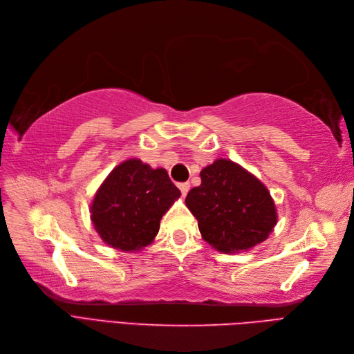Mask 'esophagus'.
Instances as JSON below:
<instances>
[{
    "instance_id": "obj_1",
    "label": "esophagus",
    "mask_w": 354,
    "mask_h": 354,
    "mask_svg": "<svg viewBox=\"0 0 354 354\" xmlns=\"http://www.w3.org/2000/svg\"><path fill=\"white\" fill-rule=\"evenodd\" d=\"M178 188L180 189L182 196H187V192L189 191V182H180V184H178Z\"/></svg>"
}]
</instances>
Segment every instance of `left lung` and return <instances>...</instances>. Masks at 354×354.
I'll list each match as a JSON object with an SVG mask.
<instances>
[{"label":"left lung","mask_w":354,"mask_h":354,"mask_svg":"<svg viewBox=\"0 0 354 354\" xmlns=\"http://www.w3.org/2000/svg\"><path fill=\"white\" fill-rule=\"evenodd\" d=\"M201 185L185 198L206 241L221 252L263 243L277 225L275 204L261 182L231 160L219 158L201 170Z\"/></svg>","instance_id":"obj_1"}]
</instances>
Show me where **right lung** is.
<instances>
[{
	"mask_svg": "<svg viewBox=\"0 0 354 354\" xmlns=\"http://www.w3.org/2000/svg\"><path fill=\"white\" fill-rule=\"evenodd\" d=\"M179 196L165 169L132 158L102 182L91 206V221L106 244L133 252L153 241L162 216Z\"/></svg>",
	"mask_w": 354,
	"mask_h": 354,
	"instance_id": "add662e5",
	"label": "right lung"
}]
</instances>
